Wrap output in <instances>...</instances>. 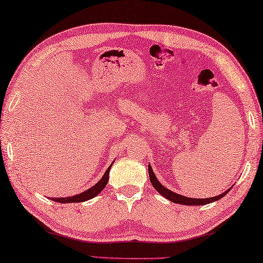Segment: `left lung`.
<instances>
[{
  "mask_svg": "<svg viewBox=\"0 0 263 263\" xmlns=\"http://www.w3.org/2000/svg\"><path fill=\"white\" fill-rule=\"evenodd\" d=\"M148 174H149V179L152 185L154 186V189L159 192L161 195H163L164 198L170 200L171 202L174 203H179V204H185V206H201V204H207L214 201H217L221 198H223L229 191L231 189H228L226 192H223L222 194L216 195V197L213 198H207V199H194V198H187L184 197V195H180L178 193H175L173 191H170L168 189H165L163 185H162L159 180H157L156 176L154 175V171H153L152 166L148 165Z\"/></svg>",
  "mask_w": 263,
  "mask_h": 263,
  "instance_id": "left-lung-1",
  "label": "left lung"
}]
</instances>
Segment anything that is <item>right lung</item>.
I'll return each instance as SVG.
<instances>
[{
	"label": "right lung",
	"instance_id": "obj_1",
	"mask_svg": "<svg viewBox=\"0 0 263 263\" xmlns=\"http://www.w3.org/2000/svg\"><path fill=\"white\" fill-rule=\"evenodd\" d=\"M112 165V164H111ZM111 165L109 166L107 169L106 173H104L103 177L100 179L97 184L92 187L88 189L87 191H85V192H82L80 194H76L73 197H66V198H50L52 201L55 202H61V203H71V202H84V201H87V200H90L94 197H97V195L101 192V191L106 187V185L109 180V171H110Z\"/></svg>",
	"mask_w": 263,
	"mask_h": 263
}]
</instances>
